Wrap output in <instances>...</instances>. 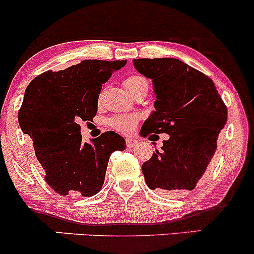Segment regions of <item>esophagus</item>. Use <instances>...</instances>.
<instances>
[{"label": "esophagus", "instance_id": "1", "mask_svg": "<svg viewBox=\"0 0 254 254\" xmlns=\"http://www.w3.org/2000/svg\"><path fill=\"white\" fill-rule=\"evenodd\" d=\"M138 144V140L134 139V138H127L126 139V145L128 148H133V146H135Z\"/></svg>", "mask_w": 254, "mask_h": 254}]
</instances>
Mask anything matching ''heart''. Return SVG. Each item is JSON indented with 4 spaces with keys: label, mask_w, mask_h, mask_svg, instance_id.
I'll list each match as a JSON object with an SVG mask.
<instances>
[{
    "label": "heart",
    "mask_w": 254,
    "mask_h": 254,
    "mask_svg": "<svg viewBox=\"0 0 254 254\" xmlns=\"http://www.w3.org/2000/svg\"><path fill=\"white\" fill-rule=\"evenodd\" d=\"M124 87L127 90L128 94L132 91L137 90L140 88L148 89V82L145 78L140 77V75H132V77L127 78L124 83ZM139 121V116L135 114H127V115H117V116L111 117L109 120V126L114 128L115 130L121 133H129L132 132L133 128Z\"/></svg>",
    "instance_id": "1"
}]
</instances>
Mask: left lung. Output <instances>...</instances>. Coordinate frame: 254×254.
Wrapping results in <instances>:
<instances>
[{
	"label": "left lung",
	"mask_w": 254,
	"mask_h": 254,
	"mask_svg": "<svg viewBox=\"0 0 254 254\" xmlns=\"http://www.w3.org/2000/svg\"><path fill=\"white\" fill-rule=\"evenodd\" d=\"M134 68L153 80L155 111L139 134L166 133L161 150L142 165L145 184L166 195L192 190L216 150L227 109L213 80L177 59L133 60Z\"/></svg>",
	"instance_id": "1"
}]
</instances>
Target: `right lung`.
Segmentation results:
<instances>
[{"mask_svg": "<svg viewBox=\"0 0 254 254\" xmlns=\"http://www.w3.org/2000/svg\"><path fill=\"white\" fill-rule=\"evenodd\" d=\"M126 64V60H84L66 69L41 73L25 89L18 122L33 140L45 181L59 194H96L104 185L110 155L126 149V140L114 130L91 144L83 143L79 125L93 120L103 84Z\"/></svg>", "mask_w": 254, "mask_h": 254, "instance_id": "1", "label": "right lung"}]
</instances>
